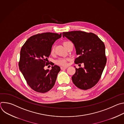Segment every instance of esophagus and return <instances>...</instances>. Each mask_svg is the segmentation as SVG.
Instances as JSON below:
<instances>
[{
  "label": "esophagus",
  "instance_id": "34e87169",
  "mask_svg": "<svg viewBox=\"0 0 124 124\" xmlns=\"http://www.w3.org/2000/svg\"><path fill=\"white\" fill-rule=\"evenodd\" d=\"M61 70H63V69H66L67 68V67H60Z\"/></svg>",
  "mask_w": 124,
  "mask_h": 124
}]
</instances>
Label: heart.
Returning <instances> with one entry per match:
<instances>
[{
    "mask_svg": "<svg viewBox=\"0 0 124 124\" xmlns=\"http://www.w3.org/2000/svg\"><path fill=\"white\" fill-rule=\"evenodd\" d=\"M67 42H64L63 43V45L66 44ZM54 47H53L51 49V53H53L54 52ZM67 61H68V59H65V58H60L58 60H56V63L58 64V65H62V66H66L67 65Z\"/></svg>",
    "mask_w": 124,
    "mask_h": 124,
    "instance_id": "obj_1",
    "label": "heart"
}]
</instances>
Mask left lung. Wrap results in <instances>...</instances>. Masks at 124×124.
<instances>
[{
  "label": "left lung",
  "mask_w": 124,
  "mask_h": 124,
  "mask_svg": "<svg viewBox=\"0 0 124 124\" xmlns=\"http://www.w3.org/2000/svg\"><path fill=\"white\" fill-rule=\"evenodd\" d=\"M74 44L76 54V64L84 63V67L76 68V73L72 77L74 84L82 90L94 86L100 80L107 63L105 46L98 36L93 33L81 31L63 32Z\"/></svg>",
  "instance_id": "8db88e82"
}]
</instances>
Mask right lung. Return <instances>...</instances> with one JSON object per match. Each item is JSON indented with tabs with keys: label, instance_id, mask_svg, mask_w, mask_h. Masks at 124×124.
<instances>
[{
	"label": "right lung",
	"instance_id": "1",
	"mask_svg": "<svg viewBox=\"0 0 124 124\" xmlns=\"http://www.w3.org/2000/svg\"><path fill=\"white\" fill-rule=\"evenodd\" d=\"M61 36V33L50 32L35 35L21 48L19 69L28 85L35 91L46 93L55 84L60 67L54 65L50 70H45V67L48 65L47 58L53 44Z\"/></svg>",
	"mask_w": 124,
	"mask_h": 124
}]
</instances>
